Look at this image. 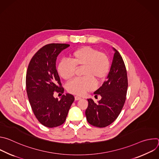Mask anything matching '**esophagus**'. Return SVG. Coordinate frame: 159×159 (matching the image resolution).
<instances>
[{
    "instance_id": "34e87169",
    "label": "esophagus",
    "mask_w": 159,
    "mask_h": 159,
    "mask_svg": "<svg viewBox=\"0 0 159 159\" xmlns=\"http://www.w3.org/2000/svg\"><path fill=\"white\" fill-rule=\"evenodd\" d=\"M80 99H81V98H80V97L77 96H75V101H78V100H80Z\"/></svg>"
}]
</instances>
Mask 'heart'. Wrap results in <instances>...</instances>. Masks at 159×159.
Instances as JSON below:
<instances>
[{
  "label": "heart",
  "mask_w": 159,
  "mask_h": 159,
  "mask_svg": "<svg viewBox=\"0 0 159 159\" xmlns=\"http://www.w3.org/2000/svg\"><path fill=\"white\" fill-rule=\"evenodd\" d=\"M70 60H61L57 65L58 75L64 80L73 78L76 67H82L83 77L75 79L66 85L68 92L82 96L95 88L96 82L103 81L109 70V60L102 52L90 47H82L70 55Z\"/></svg>",
  "instance_id": "1"
}]
</instances>
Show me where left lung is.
<instances>
[{"label":"left lung","instance_id":"left-lung-1","mask_svg":"<svg viewBox=\"0 0 159 159\" xmlns=\"http://www.w3.org/2000/svg\"><path fill=\"white\" fill-rule=\"evenodd\" d=\"M115 51L110 71L107 80L94 93L100 95L101 99L95 103L88 99L85 116L89 124L104 128L111 125L118 118L126 100L128 89V77L126 66L120 53Z\"/></svg>","mask_w":159,"mask_h":159}]
</instances>
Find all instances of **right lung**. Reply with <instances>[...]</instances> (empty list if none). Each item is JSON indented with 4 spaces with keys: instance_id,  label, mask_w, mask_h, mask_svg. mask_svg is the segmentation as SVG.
Segmentation results:
<instances>
[{
    "instance_id": "right-lung-1",
    "label": "right lung",
    "mask_w": 159,
    "mask_h": 159,
    "mask_svg": "<svg viewBox=\"0 0 159 159\" xmlns=\"http://www.w3.org/2000/svg\"><path fill=\"white\" fill-rule=\"evenodd\" d=\"M69 46L63 43L45 45L34 54L28 67L26 85L29 101L36 118L46 127L61 125L74 101L70 94H63L60 100L53 97L54 92H64L56 69L57 58Z\"/></svg>"
}]
</instances>
